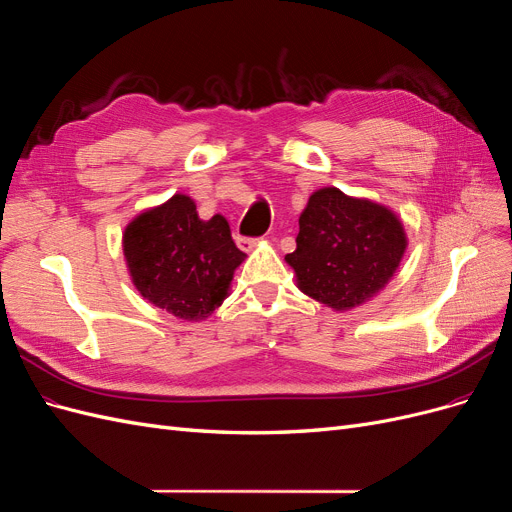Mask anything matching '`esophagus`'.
I'll use <instances>...</instances> for the list:
<instances>
[{"instance_id":"obj_1","label":"esophagus","mask_w":512,"mask_h":512,"mask_svg":"<svg viewBox=\"0 0 512 512\" xmlns=\"http://www.w3.org/2000/svg\"><path fill=\"white\" fill-rule=\"evenodd\" d=\"M257 244H259V240H257V238H242V236L238 238V246H240L242 251H253Z\"/></svg>"}]
</instances>
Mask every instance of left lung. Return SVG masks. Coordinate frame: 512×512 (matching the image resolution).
Returning <instances> with one entry per match:
<instances>
[{
	"label": "left lung",
	"mask_w": 512,
	"mask_h": 512,
	"mask_svg": "<svg viewBox=\"0 0 512 512\" xmlns=\"http://www.w3.org/2000/svg\"><path fill=\"white\" fill-rule=\"evenodd\" d=\"M295 244L285 261L298 287L329 308L351 310L389 283L408 242L389 208L323 187L300 214Z\"/></svg>",
	"instance_id": "left-lung-1"
}]
</instances>
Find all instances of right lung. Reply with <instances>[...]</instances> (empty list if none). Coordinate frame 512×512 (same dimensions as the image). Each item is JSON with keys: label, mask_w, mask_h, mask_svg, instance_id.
<instances>
[{"label": "right lung", "mask_w": 512, "mask_h": 512, "mask_svg": "<svg viewBox=\"0 0 512 512\" xmlns=\"http://www.w3.org/2000/svg\"><path fill=\"white\" fill-rule=\"evenodd\" d=\"M123 253L142 298L183 321H204L223 304L246 257L225 217L202 221L183 193L138 214L125 227Z\"/></svg>", "instance_id": "1"}]
</instances>
